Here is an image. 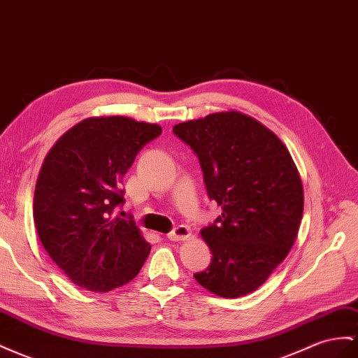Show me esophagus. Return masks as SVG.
Masks as SVG:
<instances>
[{"label": "esophagus", "instance_id": "1", "mask_svg": "<svg viewBox=\"0 0 358 358\" xmlns=\"http://www.w3.org/2000/svg\"><path fill=\"white\" fill-rule=\"evenodd\" d=\"M189 236H191L189 227H188V226H183V224L178 226L175 230L170 231V234L167 235V238H169L170 241H185V239H188Z\"/></svg>", "mask_w": 358, "mask_h": 358}]
</instances>
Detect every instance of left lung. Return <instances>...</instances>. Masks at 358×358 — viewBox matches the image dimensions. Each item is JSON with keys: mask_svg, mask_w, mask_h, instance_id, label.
<instances>
[{"mask_svg": "<svg viewBox=\"0 0 358 358\" xmlns=\"http://www.w3.org/2000/svg\"><path fill=\"white\" fill-rule=\"evenodd\" d=\"M173 132L196 152L208 196L223 210L200 231L212 260L194 278L218 296L248 295L283 262L301 224L304 189L291 153L265 124L234 110Z\"/></svg>", "mask_w": 358, "mask_h": 358, "instance_id": "left-lung-1", "label": "left lung"}]
</instances>
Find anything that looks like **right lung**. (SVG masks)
<instances>
[{
	"label": "right lung",
	"mask_w": 358,
	"mask_h": 358,
	"mask_svg": "<svg viewBox=\"0 0 358 358\" xmlns=\"http://www.w3.org/2000/svg\"><path fill=\"white\" fill-rule=\"evenodd\" d=\"M161 132L157 123L99 115L76 123L48 152L36 182L34 224L72 283L108 292L129 283L146 262L150 244L114 210L135 157Z\"/></svg>",
	"instance_id": "1"
}]
</instances>
